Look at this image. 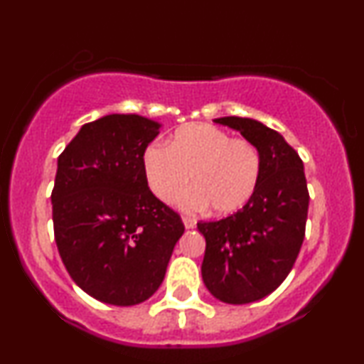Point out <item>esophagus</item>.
Wrapping results in <instances>:
<instances>
[{
    "label": "esophagus",
    "instance_id": "34e87169",
    "mask_svg": "<svg viewBox=\"0 0 364 364\" xmlns=\"http://www.w3.org/2000/svg\"><path fill=\"white\" fill-rule=\"evenodd\" d=\"M183 224H185L186 229H193L196 225V220L191 219V217H183Z\"/></svg>",
    "mask_w": 364,
    "mask_h": 364
}]
</instances>
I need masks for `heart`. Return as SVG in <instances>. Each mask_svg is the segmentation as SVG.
<instances>
[{"instance_id":"1","label":"heart","mask_w":364,"mask_h":364,"mask_svg":"<svg viewBox=\"0 0 364 364\" xmlns=\"http://www.w3.org/2000/svg\"><path fill=\"white\" fill-rule=\"evenodd\" d=\"M145 181L161 202L179 198L185 210L210 207L215 215H231L252 200L262 173L260 154L252 141L231 139L205 123L186 124L171 136L169 147L152 141L141 154Z\"/></svg>"}]
</instances>
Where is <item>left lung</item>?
<instances>
[{"mask_svg": "<svg viewBox=\"0 0 364 364\" xmlns=\"http://www.w3.org/2000/svg\"><path fill=\"white\" fill-rule=\"evenodd\" d=\"M214 121L252 141L262 161L257 190L241 210L196 224L207 243L205 287L219 301L246 304L269 296L291 272L304 240L310 195L303 161L281 133L252 118Z\"/></svg>", "mask_w": 364, "mask_h": 364, "instance_id": "1", "label": "left lung"}]
</instances>
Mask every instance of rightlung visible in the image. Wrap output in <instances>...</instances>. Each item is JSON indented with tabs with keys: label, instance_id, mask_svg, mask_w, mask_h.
Wrapping results in <instances>:
<instances>
[{
	"label": "right lung",
	"instance_id": "1",
	"mask_svg": "<svg viewBox=\"0 0 364 364\" xmlns=\"http://www.w3.org/2000/svg\"><path fill=\"white\" fill-rule=\"evenodd\" d=\"M162 124L107 114L83 124L58 157L54 240L77 286L114 306L144 303L164 281L185 225L152 191L141 154Z\"/></svg>",
	"mask_w": 364,
	"mask_h": 364
}]
</instances>
